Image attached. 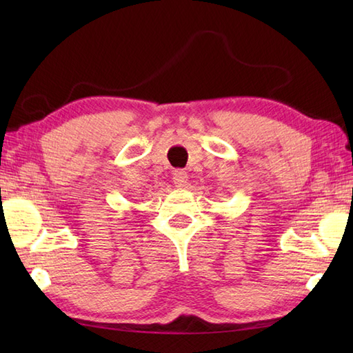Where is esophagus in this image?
I'll list each match as a JSON object with an SVG mask.
<instances>
[{"label":"esophagus","mask_w":353,"mask_h":353,"mask_svg":"<svg viewBox=\"0 0 353 353\" xmlns=\"http://www.w3.org/2000/svg\"><path fill=\"white\" fill-rule=\"evenodd\" d=\"M172 183H174L177 188H183V186L188 183V174L183 170H177L172 172Z\"/></svg>","instance_id":"esophagus-1"}]
</instances>
